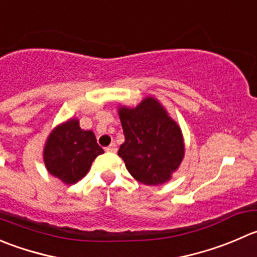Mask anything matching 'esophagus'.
I'll return each mask as SVG.
<instances>
[{"label": "esophagus", "mask_w": 257, "mask_h": 257, "mask_svg": "<svg viewBox=\"0 0 257 257\" xmlns=\"http://www.w3.org/2000/svg\"><path fill=\"white\" fill-rule=\"evenodd\" d=\"M105 151L106 152H110V153H115V152H116V144L115 143H111L110 146L106 147Z\"/></svg>", "instance_id": "34e87169"}]
</instances>
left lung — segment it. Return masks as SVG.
<instances>
[{
	"label": "left lung",
	"mask_w": 257,
	"mask_h": 257,
	"mask_svg": "<svg viewBox=\"0 0 257 257\" xmlns=\"http://www.w3.org/2000/svg\"><path fill=\"white\" fill-rule=\"evenodd\" d=\"M125 141L118 156L134 179L157 186L172 178L184 158L181 126L154 96H147L134 108L118 106Z\"/></svg>",
	"instance_id": "obj_1"
}]
</instances>
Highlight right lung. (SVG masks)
Wrapping results in <instances>:
<instances>
[{
  "instance_id": "obj_1",
  "label": "right lung",
  "mask_w": 257,
  "mask_h": 257,
  "mask_svg": "<svg viewBox=\"0 0 257 257\" xmlns=\"http://www.w3.org/2000/svg\"><path fill=\"white\" fill-rule=\"evenodd\" d=\"M104 151L95 134L84 131L78 118H70L55 126L45 142L42 158L51 176L65 184H74L86 176L94 159Z\"/></svg>"
}]
</instances>
